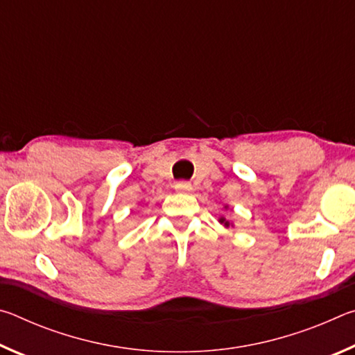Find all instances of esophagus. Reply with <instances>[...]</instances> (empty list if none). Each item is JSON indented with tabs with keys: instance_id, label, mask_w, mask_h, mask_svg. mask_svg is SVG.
Masks as SVG:
<instances>
[{
	"instance_id": "34e87169",
	"label": "esophagus",
	"mask_w": 355,
	"mask_h": 355,
	"mask_svg": "<svg viewBox=\"0 0 355 355\" xmlns=\"http://www.w3.org/2000/svg\"><path fill=\"white\" fill-rule=\"evenodd\" d=\"M191 183L189 182H177L175 183V191H178V192H188V191H191Z\"/></svg>"
}]
</instances>
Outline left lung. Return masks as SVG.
Returning a JSON list of instances; mask_svg holds the SVG:
<instances>
[{"label": "left lung", "mask_w": 355, "mask_h": 355, "mask_svg": "<svg viewBox=\"0 0 355 355\" xmlns=\"http://www.w3.org/2000/svg\"><path fill=\"white\" fill-rule=\"evenodd\" d=\"M227 208H228V207H225V209H227ZM219 222H220V224L224 225V227H230V225L233 227V224H230V222H228L225 218H220V219H219Z\"/></svg>", "instance_id": "left-lung-1"}]
</instances>
